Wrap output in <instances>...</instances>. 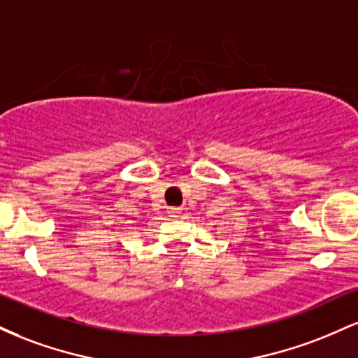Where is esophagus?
<instances>
[{
    "label": "esophagus",
    "instance_id": "1",
    "mask_svg": "<svg viewBox=\"0 0 358 358\" xmlns=\"http://www.w3.org/2000/svg\"><path fill=\"white\" fill-rule=\"evenodd\" d=\"M168 213H170V217H180V213H182V207H171L170 210H168Z\"/></svg>",
    "mask_w": 358,
    "mask_h": 358
}]
</instances>
